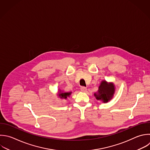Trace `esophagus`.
<instances>
[{"instance_id":"esophagus-1","label":"esophagus","mask_w":150,"mask_h":150,"mask_svg":"<svg viewBox=\"0 0 150 150\" xmlns=\"http://www.w3.org/2000/svg\"><path fill=\"white\" fill-rule=\"evenodd\" d=\"M80 90H81V91H83V92H86L87 90V88L85 87H84V86L81 87H80Z\"/></svg>"}]
</instances>
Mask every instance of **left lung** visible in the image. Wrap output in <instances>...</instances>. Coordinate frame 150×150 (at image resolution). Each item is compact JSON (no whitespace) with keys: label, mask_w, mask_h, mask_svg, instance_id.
<instances>
[{"label":"left lung","mask_w":150,"mask_h":150,"mask_svg":"<svg viewBox=\"0 0 150 150\" xmlns=\"http://www.w3.org/2000/svg\"><path fill=\"white\" fill-rule=\"evenodd\" d=\"M114 91L115 88L113 84H108L107 81H103L98 87L97 93H94V96L97 100H101L106 103L112 98Z\"/></svg>","instance_id":"obj_1"}]
</instances>
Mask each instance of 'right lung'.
Wrapping results in <instances>:
<instances>
[{
	"instance_id": "add662e5",
	"label": "right lung",
	"mask_w": 150,
	"mask_h": 150,
	"mask_svg": "<svg viewBox=\"0 0 150 150\" xmlns=\"http://www.w3.org/2000/svg\"><path fill=\"white\" fill-rule=\"evenodd\" d=\"M71 92H69V93H59V96L61 98H64V99H66L67 97H69L70 94H71Z\"/></svg>"
}]
</instances>
